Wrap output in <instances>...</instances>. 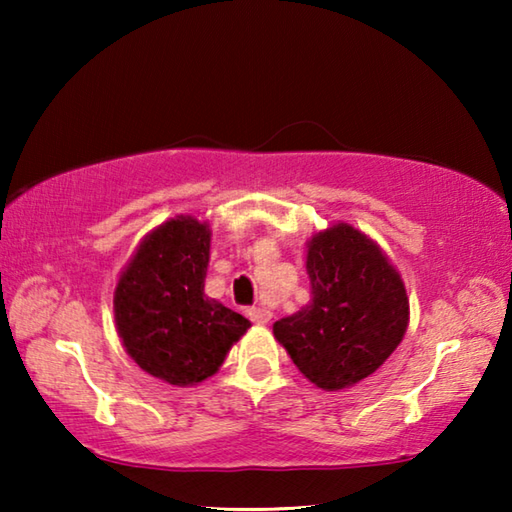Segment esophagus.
<instances>
[{
    "label": "esophagus",
    "instance_id": "esophagus-1",
    "mask_svg": "<svg viewBox=\"0 0 512 512\" xmlns=\"http://www.w3.org/2000/svg\"><path fill=\"white\" fill-rule=\"evenodd\" d=\"M271 316H273L271 311L264 309V307H250V309H248V318L253 320L255 325H266L268 320H271Z\"/></svg>",
    "mask_w": 512,
    "mask_h": 512
}]
</instances>
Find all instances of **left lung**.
<instances>
[{
  "mask_svg": "<svg viewBox=\"0 0 512 512\" xmlns=\"http://www.w3.org/2000/svg\"><path fill=\"white\" fill-rule=\"evenodd\" d=\"M309 305L273 325L298 370L323 391L370 377L395 352L409 325L400 273L381 248L348 223L307 244Z\"/></svg>",
  "mask_w": 512,
  "mask_h": 512,
  "instance_id": "1",
  "label": "left lung"
}]
</instances>
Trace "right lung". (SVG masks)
Listing matches in <instances>:
<instances>
[{"mask_svg": "<svg viewBox=\"0 0 512 512\" xmlns=\"http://www.w3.org/2000/svg\"><path fill=\"white\" fill-rule=\"evenodd\" d=\"M210 225L176 216L149 232L115 289V323L126 352L173 386L212 377L250 320L205 296Z\"/></svg>", "mask_w": 512, "mask_h": 512, "instance_id": "1", "label": "right lung"}]
</instances>
